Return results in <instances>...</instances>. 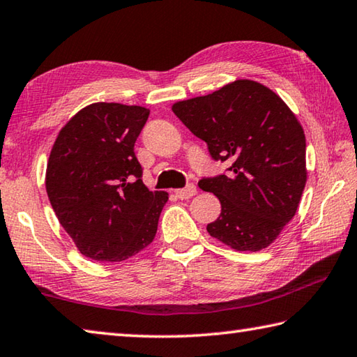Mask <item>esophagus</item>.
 Here are the masks:
<instances>
[{"label":"esophagus","instance_id":"esophagus-1","mask_svg":"<svg viewBox=\"0 0 357 357\" xmlns=\"http://www.w3.org/2000/svg\"><path fill=\"white\" fill-rule=\"evenodd\" d=\"M174 195H176L181 199H189L193 195H197V187L193 185V184H189L187 187H184V189L174 190Z\"/></svg>","mask_w":357,"mask_h":357}]
</instances>
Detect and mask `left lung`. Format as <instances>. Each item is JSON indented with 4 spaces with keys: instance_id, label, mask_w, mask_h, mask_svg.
<instances>
[{
    "instance_id": "1",
    "label": "left lung",
    "mask_w": 357,
    "mask_h": 357,
    "mask_svg": "<svg viewBox=\"0 0 357 357\" xmlns=\"http://www.w3.org/2000/svg\"><path fill=\"white\" fill-rule=\"evenodd\" d=\"M172 111L212 159L229 164L226 174L198 183L222 204L207 232L237 251L267 248L294 218L307 179L306 137L295 114L251 79L178 101Z\"/></svg>"
}]
</instances>
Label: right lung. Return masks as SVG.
<instances>
[{
	"mask_svg": "<svg viewBox=\"0 0 357 357\" xmlns=\"http://www.w3.org/2000/svg\"><path fill=\"white\" fill-rule=\"evenodd\" d=\"M150 109L93 102L57 134L45 187L62 228L84 256L121 262L145 250L158 232L167 192L142 183L134 144Z\"/></svg>",
	"mask_w": 357,
	"mask_h": 357,
	"instance_id": "add662e5",
	"label": "right lung"
}]
</instances>
